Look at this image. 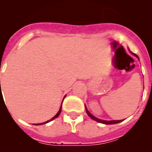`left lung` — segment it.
Here are the masks:
<instances>
[{"label": "left lung", "instance_id": "obj_1", "mask_svg": "<svg viewBox=\"0 0 152 152\" xmlns=\"http://www.w3.org/2000/svg\"><path fill=\"white\" fill-rule=\"evenodd\" d=\"M85 109H86V112H87V113H88V116H89L91 118V119H94V120H95V121L98 122V123H103V124L110 125V124H116V123H120V122L123 121V120H112V121H107V120H102V119H98V118L95 117L94 116H93V115L91 113H90V112L88 110H87L86 107H85Z\"/></svg>", "mask_w": 152, "mask_h": 152}]
</instances>
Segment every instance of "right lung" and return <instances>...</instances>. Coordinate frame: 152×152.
<instances>
[{
  "mask_svg": "<svg viewBox=\"0 0 152 152\" xmlns=\"http://www.w3.org/2000/svg\"><path fill=\"white\" fill-rule=\"evenodd\" d=\"M0 82H1V81H0ZM61 107H60V110H59V111H58V113L56 114V116H54V117H52V119H50V120H48V121L45 122V123H38V124H36V125H42V124H45V123H49V122L52 121V120H53V119H56V118H57L58 116H59V114L61 113Z\"/></svg>",
  "mask_w": 152,
  "mask_h": 152,
  "instance_id": "right-lung-1",
  "label": "right lung"
}]
</instances>
